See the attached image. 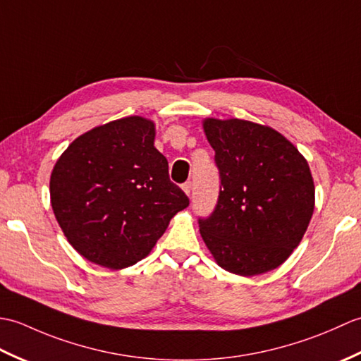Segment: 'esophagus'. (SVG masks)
I'll use <instances>...</instances> for the list:
<instances>
[{
	"instance_id": "34e87169",
	"label": "esophagus",
	"mask_w": 361,
	"mask_h": 361,
	"mask_svg": "<svg viewBox=\"0 0 361 361\" xmlns=\"http://www.w3.org/2000/svg\"><path fill=\"white\" fill-rule=\"evenodd\" d=\"M183 190H185L186 195H190V192H192V183H190V181H186L185 185H183Z\"/></svg>"
}]
</instances>
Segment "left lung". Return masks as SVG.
<instances>
[{"label":"left lung","mask_w":361,"mask_h":361,"mask_svg":"<svg viewBox=\"0 0 361 361\" xmlns=\"http://www.w3.org/2000/svg\"><path fill=\"white\" fill-rule=\"evenodd\" d=\"M203 128L220 173L216 209L198 219L206 247L229 273L274 270L301 242L315 208L307 161L271 127L208 118Z\"/></svg>","instance_id":"left-lung-1"}]
</instances>
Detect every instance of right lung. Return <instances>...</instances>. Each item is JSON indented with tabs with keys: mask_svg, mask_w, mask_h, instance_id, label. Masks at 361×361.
I'll list each match as a JSON object with an SVG mask.
<instances>
[{
	"mask_svg": "<svg viewBox=\"0 0 361 361\" xmlns=\"http://www.w3.org/2000/svg\"><path fill=\"white\" fill-rule=\"evenodd\" d=\"M153 141L152 121L122 118L75 137L54 166V216L90 262L111 270L135 265L189 206Z\"/></svg>",
	"mask_w": 361,
	"mask_h": 361,
	"instance_id": "obj_1",
	"label": "right lung"
}]
</instances>
